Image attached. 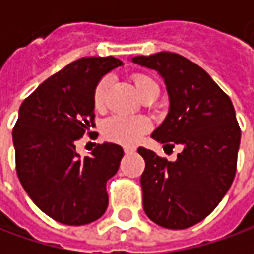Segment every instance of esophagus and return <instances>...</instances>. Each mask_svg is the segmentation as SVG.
<instances>
[{
  "label": "esophagus",
  "instance_id": "obj_1",
  "mask_svg": "<svg viewBox=\"0 0 254 254\" xmlns=\"http://www.w3.org/2000/svg\"><path fill=\"white\" fill-rule=\"evenodd\" d=\"M134 151H135V147H130V145L124 147V152H126V154H132Z\"/></svg>",
  "mask_w": 254,
  "mask_h": 254
}]
</instances>
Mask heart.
Instances as JSON below:
<instances>
[{
  "label": "heart",
  "mask_w": 254,
  "mask_h": 254,
  "mask_svg": "<svg viewBox=\"0 0 254 254\" xmlns=\"http://www.w3.org/2000/svg\"><path fill=\"white\" fill-rule=\"evenodd\" d=\"M134 84H135L137 92L140 93V96L145 94L148 90H151L152 87H157L154 80H151L147 76H142V74L134 76ZM109 87H110V79L109 77H103L102 80L97 83L94 93H93V103H94L96 109H103ZM148 127H150V122L145 117L116 114V116H112L110 119H107L104 122L103 134L110 141L124 144V145H134L140 140L142 134L148 130Z\"/></svg>",
  "instance_id": "1"
}]
</instances>
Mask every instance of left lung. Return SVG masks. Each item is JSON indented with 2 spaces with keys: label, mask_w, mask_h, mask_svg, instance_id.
Segmentation results:
<instances>
[{
  "label": "left lung",
  "mask_w": 254,
  "mask_h": 254,
  "mask_svg": "<svg viewBox=\"0 0 254 254\" xmlns=\"http://www.w3.org/2000/svg\"><path fill=\"white\" fill-rule=\"evenodd\" d=\"M131 62L164 79L170 109L154 130L155 141L182 145L175 161L138 148L147 216L167 229H187L203 220L230 188L240 145V128L229 96L202 67L171 52L135 56Z\"/></svg>",
  "instance_id": "8db88e82"
}]
</instances>
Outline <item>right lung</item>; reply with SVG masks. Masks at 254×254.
Returning <instances> with one entry per match:
<instances>
[{
	"label": "right lung",
	"mask_w": 254,
	"mask_h": 254,
	"mask_svg": "<svg viewBox=\"0 0 254 254\" xmlns=\"http://www.w3.org/2000/svg\"><path fill=\"white\" fill-rule=\"evenodd\" d=\"M119 66L123 62L113 56L80 58L19 107L12 130L18 178L35 205L64 225L92 223L107 209L106 184L120 167L123 148L103 142L80 158L76 140L94 126L96 86Z\"/></svg>",
	"instance_id": "add662e5"
}]
</instances>
